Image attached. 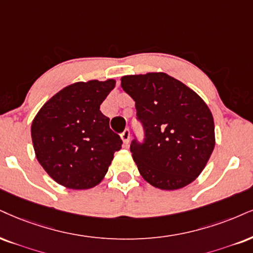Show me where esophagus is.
Instances as JSON below:
<instances>
[{"instance_id":"obj_1","label":"esophagus","mask_w":253,"mask_h":253,"mask_svg":"<svg viewBox=\"0 0 253 253\" xmlns=\"http://www.w3.org/2000/svg\"><path fill=\"white\" fill-rule=\"evenodd\" d=\"M121 138H122V141H123L124 144L127 145V143H129V139H130V131H129V130H124V131L121 133Z\"/></svg>"}]
</instances>
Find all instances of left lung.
Returning a JSON list of instances; mask_svg holds the SVG:
<instances>
[{
	"mask_svg": "<svg viewBox=\"0 0 253 253\" xmlns=\"http://www.w3.org/2000/svg\"><path fill=\"white\" fill-rule=\"evenodd\" d=\"M124 91L135 101L145 142L131 143L139 173L161 190H178L192 183L212 154L213 117L207 103L188 85L165 73L126 75Z\"/></svg>",
	"mask_w": 253,
	"mask_h": 253,
	"instance_id": "obj_1",
	"label": "left lung"
}]
</instances>
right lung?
<instances>
[{"mask_svg": "<svg viewBox=\"0 0 253 253\" xmlns=\"http://www.w3.org/2000/svg\"><path fill=\"white\" fill-rule=\"evenodd\" d=\"M115 84L112 79L70 84L46 101L31 123L37 161L64 188L98 185L121 150V137L99 110Z\"/></svg>", "mask_w": 253, "mask_h": 253, "instance_id": "obj_1", "label": "right lung"}]
</instances>
